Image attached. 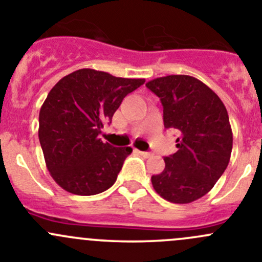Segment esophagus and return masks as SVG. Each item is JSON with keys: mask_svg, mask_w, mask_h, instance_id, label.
I'll list each match as a JSON object with an SVG mask.
<instances>
[{"mask_svg": "<svg viewBox=\"0 0 262 262\" xmlns=\"http://www.w3.org/2000/svg\"><path fill=\"white\" fill-rule=\"evenodd\" d=\"M136 151H137V152H138V154H139V155H142V156H143V157H149V156H151V154H149V152H143V151H138V149H136Z\"/></svg>", "mask_w": 262, "mask_h": 262, "instance_id": "obj_1", "label": "esophagus"}]
</instances>
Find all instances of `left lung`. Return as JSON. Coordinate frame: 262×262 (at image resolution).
Returning a JSON list of instances; mask_svg holds the SVG:
<instances>
[{"instance_id":"1","label":"left lung","mask_w":262,"mask_h":262,"mask_svg":"<svg viewBox=\"0 0 262 262\" xmlns=\"http://www.w3.org/2000/svg\"><path fill=\"white\" fill-rule=\"evenodd\" d=\"M164 107L165 129L179 133L175 154L152 185L172 204H189L209 193L227 169L233 147L229 116L219 96L190 75H167L146 83Z\"/></svg>"}]
</instances>
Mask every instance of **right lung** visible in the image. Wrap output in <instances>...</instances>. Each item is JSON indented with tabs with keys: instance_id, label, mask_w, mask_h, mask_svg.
<instances>
[{
	"instance_id": "1",
	"label": "right lung",
	"mask_w": 262,
	"mask_h": 262,
	"mask_svg": "<svg viewBox=\"0 0 262 262\" xmlns=\"http://www.w3.org/2000/svg\"><path fill=\"white\" fill-rule=\"evenodd\" d=\"M143 83L79 69L53 85L40 107L38 137L46 166L62 189L92 195L116 182L132 148L103 143L98 134L124 97Z\"/></svg>"
}]
</instances>
